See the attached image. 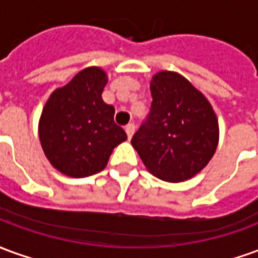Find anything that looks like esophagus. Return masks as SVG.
Masks as SVG:
<instances>
[{"instance_id": "esophagus-1", "label": "esophagus", "mask_w": 258, "mask_h": 258, "mask_svg": "<svg viewBox=\"0 0 258 258\" xmlns=\"http://www.w3.org/2000/svg\"><path fill=\"white\" fill-rule=\"evenodd\" d=\"M125 133H127V137H128V138H131V137H133L135 133V124L134 123L127 124V125H125Z\"/></svg>"}]
</instances>
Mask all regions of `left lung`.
Masks as SVG:
<instances>
[{
    "instance_id": "1",
    "label": "left lung",
    "mask_w": 258,
    "mask_h": 258,
    "mask_svg": "<svg viewBox=\"0 0 258 258\" xmlns=\"http://www.w3.org/2000/svg\"><path fill=\"white\" fill-rule=\"evenodd\" d=\"M151 92V110L131 144L157 178L168 182L192 178L217 149L216 113L205 95L178 73H157Z\"/></svg>"
}]
</instances>
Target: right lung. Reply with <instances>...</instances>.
<instances>
[{"label":"right lung","instance_id":"right-lung-1","mask_svg":"<svg viewBox=\"0 0 258 258\" xmlns=\"http://www.w3.org/2000/svg\"><path fill=\"white\" fill-rule=\"evenodd\" d=\"M107 77L88 68L49 96L40 118V141L53 167L84 178L106 167L113 149L127 140L114 123V107L102 99Z\"/></svg>","mask_w":258,"mask_h":258}]
</instances>
